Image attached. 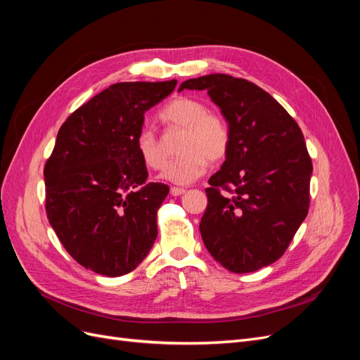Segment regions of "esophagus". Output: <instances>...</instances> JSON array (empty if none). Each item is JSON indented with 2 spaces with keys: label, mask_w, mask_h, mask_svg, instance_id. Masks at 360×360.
I'll return each mask as SVG.
<instances>
[{
  "label": "esophagus",
  "mask_w": 360,
  "mask_h": 360,
  "mask_svg": "<svg viewBox=\"0 0 360 360\" xmlns=\"http://www.w3.org/2000/svg\"><path fill=\"white\" fill-rule=\"evenodd\" d=\"M184 192H186V189H183V188H171L172 197H180V195H183Z\"/></svg>",
  "instance_id": "34e87169"
}]
</instances>
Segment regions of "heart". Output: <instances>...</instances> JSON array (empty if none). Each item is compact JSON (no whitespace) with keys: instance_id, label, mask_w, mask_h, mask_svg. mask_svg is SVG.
<instances>
[{"instance_id":"1","label":"heart","mask_w":360,"mask_h":360,"mask_svg":"<svg viewBox=\"0 0 360 360\" xmlns=\"http://www.w3.org/2000/svg\"><path fill=\"white\" fill-rule=\"evenodd\" d=\"M162 123L181 129L177 153L162 174L174 184H189L201 177L207 169V159L216 163L226 156L230 147V129L225 120L207 112V106L192 97H176L159 112ZM136 153L151 169L165 167L167 153L158 136L150 129H141L135 141Z\"/></svg>"}]
</instances>
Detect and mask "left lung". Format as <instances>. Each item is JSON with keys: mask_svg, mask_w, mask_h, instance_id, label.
<instances>
[{"mask_svg": "<svg viewBox=\"0 0 360 360\" xmlns=\"http://www.w3.org/2000/svg\"><path fill=\"white\" fill-rule=\"evenodd\" d=\"M181 90L207 91L230 129L225 160L205 189L200 231L207 250L234 274L275 263L308 214L312 162L300 127L246 79L213 73L181 82Z\"/></svg>", "mask_w": 360, "mask_h": 360, "instance_id": "8db88e82", "label": "left lung"}]
</instances>
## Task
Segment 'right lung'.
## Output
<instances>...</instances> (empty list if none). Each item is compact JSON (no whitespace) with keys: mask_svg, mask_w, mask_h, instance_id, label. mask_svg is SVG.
Returning a JSON list of instances; mask_svg holds the SVG:
<instances>
[{"mask_svg":"<svg viewBox=\"0 0 360 360\" xmlns=\"http://www.w3.org/2000/svg\"><path fill=\"white\" fill-rule=\"evenodd\" d=\"M176 84H114L58 130L45 165L48 219L70 257L96 274H129L156 240V213L169 188L147 183L135 141L144 114Z\"/></svg>","mask_w":360,"mask_h":360,"instance_id":"right-lung-1","label":"right lung"}]
</instances>
